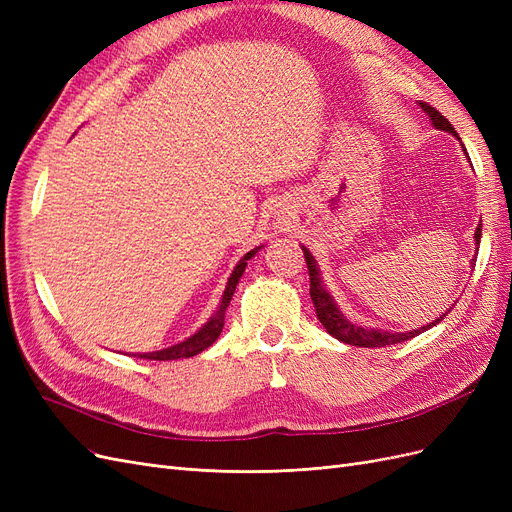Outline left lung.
Listing matches in <instances>:
<instances>
[{"mask_svg":"<svg viewBox=\"0 0 512 512\" xmlns=\"http://www.w3.org/2000/svg\"><path fill=\"white\" fill-rule=\"evenodd\" d=\"M421 104L423 111L429 115L433 128L438 130H444V132H451L453 136L459 138V134L455 132L453 123L448 121L442 113H438L436 108L429 106L427 102H418ZM461 141V138H459ZM466 151V149H463ZM476 245H480V226L476 228ZM301 250L305 254V262H307V271H309V297H312V303L316 307V316L318 320L322 322V327L327 329L329 335H333L335 339H339V342L344 344H350V346H359V348H384V346H391V344H399V342H406V339H412L416 335H421L423 331L436 327V324L440 320L446 318V314L451 312L448 309L446 314H442L440 318H436L433 322H429L427 327H418V329H412V331H406V333H391V331H382V329H369V327H361V324H354L352 320H348L342 309L337 307L335 299L329 294V290L324 288L322 284V277H320V269L316 265V258L312 256V252L307 250L305 245H301ZM476 262V260H472Z\"/></svg>","mask_w":512,"mask_h":512,"instance_id":"obj_1","label":"left lung"}]
</instances>
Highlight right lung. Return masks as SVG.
<instances>
[{
    "instance_id": "right-lung-1",
    "label": "right lung",
    "mask_w": 512,
    "mask_h": 512,
    "mask_svg": "<svg viewBox=\"0 0 512 512\" xmlns=\"http://www.w3.org/2000/svg\"><path fill=\"white\" fill-rule=\"evenodd\" d=\"M258 250H260V247H254V250H250V252H247V254L239 260V265L235 267V271H232L230 277H228L226 290H224V294H222V303H220V307H218V312H215V314L209 318V322L205 324L203 329L196 331L192 337H188V339H185V342H181V344H175V346L164 348V350H156V352H145V354H138V356H141V359H149V361H177V359H190V356L207 350V348L215 342V339L220 337V333H222V329H224L226 307H228V303H230V299H232V294H235V288H237V284H239V280H241V275H243V271H245V267H247V260H250Z\"/></svg>"
}]
</instances>
